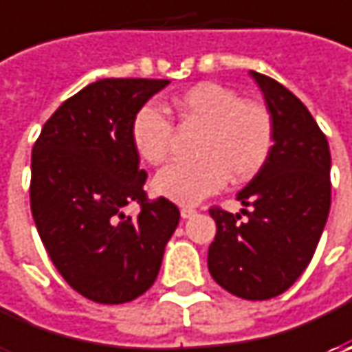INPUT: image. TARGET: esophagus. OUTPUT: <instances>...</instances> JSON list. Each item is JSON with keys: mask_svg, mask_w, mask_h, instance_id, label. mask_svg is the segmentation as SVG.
Here are the masks:
<instances>
[{"mask_svg": "<svg viewBox=\"0 0 352 352\" xmlns=\"http://www.w3.org/2000/svg\"><path fill=\"white\" fill-rule=\"evenodd\" d=\"M180 215H182L184 219H190V217L196 215V210H194V208H182V210H180Z\"/></svg>", "mask_w": 352, "mask_h": 352, "instance_id": "34e87169", "label": "esophagus"}]
</instances>
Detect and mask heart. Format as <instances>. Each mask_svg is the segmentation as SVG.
<instances>
[{"label": "heart", "mask_w": 352, "mask_h": 352, "mask_svg": "<svg viewBox=\"0 0 352 352\" xmlns=\"http://www.w3.org/2000/svg\"><path fill=\"white\" fill-rule=\"evenodd\" d=\"M172 109L184 127L201 129L196 141V162H174L153 180L158 196L176 204H197L219 192L225 184L252 180L274 151V117L261 102L243 100L236 89L201 82L174 98ZM131 142L148 164L168 158L174 127L156 105L144 103L131 119Z\"/></svg>", "instance_id": "obj_1"}]
</instances>
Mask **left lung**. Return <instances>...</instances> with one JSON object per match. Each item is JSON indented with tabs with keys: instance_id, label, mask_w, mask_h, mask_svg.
I'll use <instances>...</instances> for the list:
<instances>
[{
	"instance_id": "obj_1",
	"label": "left lung",
	"mask_w": 352,
	"mask_h": 352,
	"mask_svg": "<svg viewBox=\"0 0 352 352\" xmlns=\"http://www.w3.org/2000/svg\"><path fill=\"white\" fill-rule=\"evenodd\" d=\"M274 117L270 160L236 199L247 215L211 208L217 233L208 250L213 280L236 298L270 300L311 261L331 208V153L316 119L290 89L250 72Z\"/></svg>"
}]
</instances>
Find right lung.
Segmentation results:
<instances>
[{
    "mask_svg": "<svg viewBox=\"0 0 352 352\" xmlns=\"http://www.w3.org/2000/svg\"><path fill=\"white\" fill-rule=\"evenodd\" d=\"M168 80L105 78L50 116L31 155V211L60 276L98 304H125L155 284L180 221L166 199H148L131 119ZM129 203L142 210L135 220Z\"/></svg>",
    "mask_w": 352,
    "mask_h": 352,
    "instance_id": "add662e5",
    "label": "right lung"
}]
</instances>
